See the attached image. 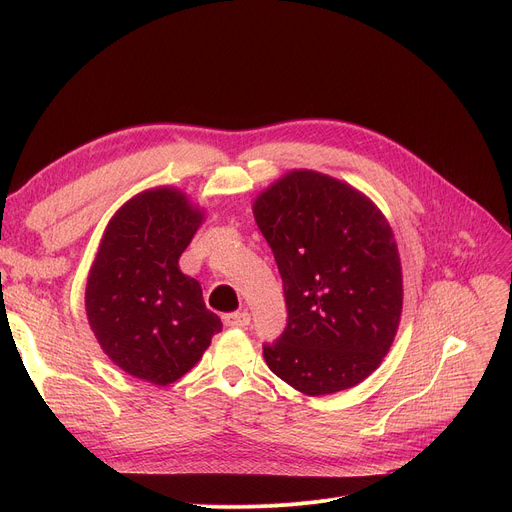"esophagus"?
Here are the masks:
<instances>
[{
	"instance_id": "34e87169",
	"label": "esophagus",
	"mask_w": 512,
	"mask_h": 512,
	"mask_svg": "<svg viewBox=\"0 0 512 512\" xmlns=\"http://www.w3.org/2000/svg\"><path fill=\"white\" fill-rule=\"evenodd\" d=\"M249 321H251V315L247 311H234L224 315V326L228 328H245L249 326Z\"/></svg>"
}]
</instances>
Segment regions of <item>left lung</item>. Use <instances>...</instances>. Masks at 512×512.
I'll return each mask as SVG.
<instances>
[{
    "mask_svg": "<svg viewBox=\"0 0 512 512\" xmlns=\"http://www.w3.org/2000/svg\"><path fill=\"white\" fill-rule=\"evenodd\" d=\"M253 213L288 309L284 332L263 344L267 367L309 396L357 386L386 357L400 321L390 224L355 188L311 170L272 184Z\"/></svg>",
    "mask_w": 512,
    "mask_h": 512,
    "instance_id": "1",
    "label": "left lung"
}]
</instances>
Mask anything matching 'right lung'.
<instances>
[{"mask_svg":"<svg viewBox=\"0 0 512 512\" xmlns=\"http://www.w3.org/2000/svg\"><path fill=\"white\" fill-rule=\"evenodd\" d=\"M203 215L174 188L130 199L105 228L87 280V317L105 355L166 386L191 369L222 321L178 267Z\"/></svg>","mask_w":512,"mask_h":512,"instance_id":"add662e5","label":"right lung"}]
</instances>
